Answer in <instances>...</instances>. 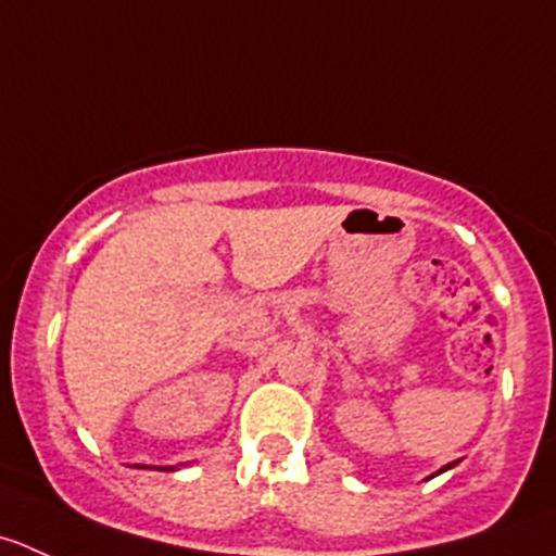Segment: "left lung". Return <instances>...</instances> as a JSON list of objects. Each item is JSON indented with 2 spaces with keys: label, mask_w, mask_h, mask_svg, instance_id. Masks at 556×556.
Returning a JSON list of instances; mask_svg holds the SVG:
<instances>
[{
  "label": "left lung",
  "mask_w": 556,
  "mask_h": 556,
  "mask_svg": "<svg viewBox=\"0 0 556 556\" xmlns=\"http://www.w3.org/2000/svg\"><path fill=\"white\" fill-rule=\"evenodd\" d=\"M454 465H456V462H451V465H445V467H443V470H440V472H445V470H451V467H454Z\"/></svg>",
  "instance_id": "1"
}]
</instances>
